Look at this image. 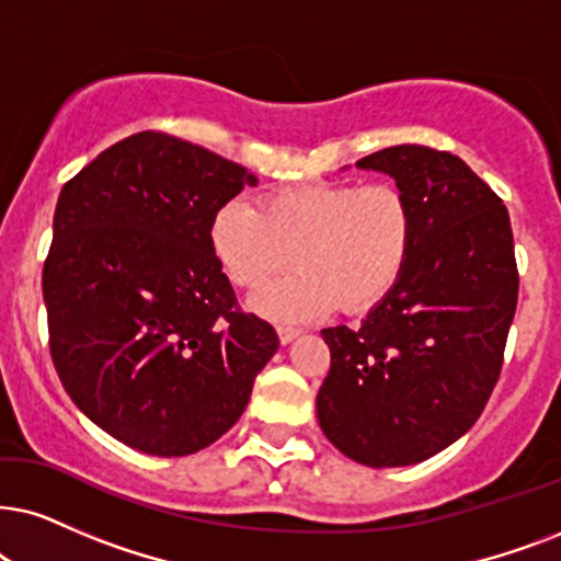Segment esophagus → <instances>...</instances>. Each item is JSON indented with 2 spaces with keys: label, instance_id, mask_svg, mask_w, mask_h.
Listing matches in <instances>:
<instances>
[{
  "label": "esophagus",
  "instance_id": "obj_1",
  "mask_svg": "<svg viewBox=\"0 0 561 561\" xmlns=\"http://www.w3.org/2000/svg\"><path fill=\"white\" fill-rule=\"evenodd\" d=\"M297 333H300V331H297L295 325H276V336H279V342H282V344H289V342H293V339L297 336Z\"/></svg>",
  "mask_w": 561,
  "mask_h": 561
}]
</instances>
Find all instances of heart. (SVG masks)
<instances>
[{
	"mask_svg": "<svg viewBox=\"0 0 561 561\" xmlns=\"http://www.w3.org/2000/svg\"><path fill=\"white\" fill-rule=\"evenodd\" d=\"M211 251L232 285L266 287L253 308L276 321H313L339 305L367 313L407 272L416 240L414 204L393 183H305L279 188L264 204L230 198L209 225Z\"/></svg>",
	"mask_w": 561,
	"mask_h": 561,
	"instance_id": "1",
	"label": "heart"
}]
</instances>
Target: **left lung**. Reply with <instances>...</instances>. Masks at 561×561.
Listing matches in <instances>:
<instances>
[{"mask_svg":"<svg viewBox=\"0 0 561 561\" xmlns=\"http://www.w3.org/2000/svg\"><path fill=\"white\" fill-rule=\"evenodd\" d=\"M357 168L407 191L416 240L359 329L321 331L331 367L316 409L344 456L391 469L445 450L481 416L505 359L517 264L507 207L456 154L399 145Z\"/></svg>","mask_w":561,"mask_h":561,"instance_id":"left-lung-1","label":"left lung"}]
</instances>
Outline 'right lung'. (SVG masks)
Returning a JSON list of instances; mask_svg holds the SVG:
<instances>
[{
  "label": "right lung",
  "instance_id": "obj_1",
  "mask_svg": "<svg viewBox=\"0 0 561 561\" xmlns=\"http://www.w3.org/2000/svg\"><path fill=\"white\" fill-rule=\"evenodd\" d=\"M243 186L256 175L165 131L116 141L64 183L44 264L48 350L77 409L134 450L207 448L279 346L211 251V217Z\"/></svg>",
  "mask_w": 561,
  "mask_h": 561
}]
</instances>
